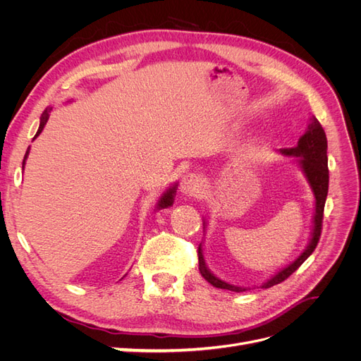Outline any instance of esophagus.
Listing matches in <instances>:
<instances>
[{
	"instance_id": "34e87169",
	"label": "esophagus",
	"mask_w": 361,
	"mask_h": 361,
	"mask_svg": "<svg viewBox=\"0 0 361 361\" xmlns=\"http://www.w3.org/2000/svg\"><path fill=\"white\" fill-rule=\"evenodd\" d=\"M203 187V182L202 178L197 176V174H185L180 180V191L183 194H188V195H194L197 194Z\"/></svg>"
}]
</instances>
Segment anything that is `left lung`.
I'll list each match as a JSON object with an SVG mask.
<instances>
[{"mask_svg":"<svg viewBox=\"0 0 361 361\" xmlns=\"http://www.w3.org/2000/svg\"><path fill=\"white\" fill-rule=\"evenodd\" d=\"M326 137H325V130L321 126L319 120L316 117H310V126L309 130L305 133L300 141L297 147L292 149H283L281 154L290 155V157H300V162L302 166V170L307 176L312 190L314 192V199H316V207H314V227H313V235H312V241L307 247V250L293 262L292 265L280 271L279 274H276L271 280L262 285V288H271L274 285H279V283L285 281L289 276H292L295 271H297L302 262L307 259L318 245L321 232H322V220H324V207H325V200H326V194H329V158H326ZM197 256H199V269L200 274L203 276L204 280L211 283L212 286L220 288V289H227V290H235V292H244V288H238L227 285V283L221 281L220 279H216L214 274H211L209 269L204 267V260L202 255V244L197 248Z\"/></svg>","mask_w":361,"mask_h":361,"instance_id":"1","label":"left lung"}]
</instances>
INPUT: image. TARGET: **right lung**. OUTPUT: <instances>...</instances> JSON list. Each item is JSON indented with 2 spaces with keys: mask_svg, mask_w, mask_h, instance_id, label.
<instances>
[{
  "mask_svg": "<svg viewBox=\"0 0 361 361\" xmlns=\"http://www.w3.org/2000/svg\"><path fill=\"white\" fill-rule=\"evenodd\" d=\"M47 120H48V111H45L43 113V116H42V118H40V126H39V130H37V134H36V137L42 133V129H43V126L47 125ZM35 137V138H36ZM27 155H28V150H27V154H25V157H24V162H23V166L25 164V159H27ZM174 190H176V187H173V188H170L166 194L162 195L161 197V200H159V207H167V206H171V203H173V195H174Z\"/></svg>",
  "mask_w": 361,
  "mask_h": 361,
  "instance_id": "1",
  "label": "right lung"
}]
</instances>
